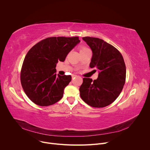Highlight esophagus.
Masks as SVG:
<instances>
[{
  "label": "esophagus",
  "mask_w": 150,
  "mask_h": 150,
  "mask_svg": "<svg viewBox=\"0 0 150 150\" xmlns=\"http://www.w3.org/2000/svg\"><path fill=\"white\" fill-rule=\"evenodd\" d=\"M76 76H76V75H72V79H73V78H75V77H76Z\"/></svg>",
  "instance_id": "1"
}]
</instances>
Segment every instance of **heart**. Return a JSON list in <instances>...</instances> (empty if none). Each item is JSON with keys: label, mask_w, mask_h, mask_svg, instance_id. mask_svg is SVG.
<instances>
[{"label": "heart", "mask_w": 150, "mask_h": 150, "mask_svg": "<svg viewBox=\"0 0 150 150\" xmlns=\"http://www.w3.org/2000/svg\"><path fill=\"white\" fill-rule=\"evenodd\" d=\"M79 50L80 53H82V52H85V51L90 50V49L85 46L81 45V46H79Z\"/></svg>", "instance_id": "obj_1"}]
</instances>
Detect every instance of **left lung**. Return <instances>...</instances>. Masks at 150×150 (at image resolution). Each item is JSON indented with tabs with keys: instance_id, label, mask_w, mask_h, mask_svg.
<instances>
[{
	"instance_id": "obj_1",
	"label": "left lung",
	"mask_w": 150,
	"mask_h": 150,
	"mask_svg": "<svg viewBox=\"0 0 150 150\" xmlns=\"http://www.w3.org/2000/svg\"><path fill=\"white\" fill-rule=\"evenodd\" d=\"M93 52L90 67L99 71L98 78H83L79 88L82 100L93 108H104L119 96L126 81V66L120 52L98 38L84 37ZM96 71V70H94Z\"/></svg>"
}]
</instances>
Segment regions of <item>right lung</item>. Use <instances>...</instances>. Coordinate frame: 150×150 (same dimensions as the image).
<instances>
[{
	"mask_svg": "<svg viewBox=\"0 0 150 150\" xmlns=\"http://www.w3.org/2000/svg\"><path fill=\"white\" fill-rule=\"evenodd\" d=\"M78 37H48L38 42L27 53L21 70V82L27 97L35 104L48 106L59 101L71 75L56 74V63L64 62L79 42Z\"/></svg>",
	"mask_w": 150,
	"mask_h": 150,
	"instance_id": "right-lung-1",
	"label": "right lung"
}]
</instances>
